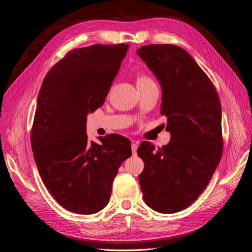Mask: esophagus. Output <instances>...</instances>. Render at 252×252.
<instances>
[{
  "mask_svg": "<svg viewBox=\"0 0 252 252\" xmlns=\"http://www.w3.org/2000/svg\"><path fill=\"white\" fill-rule=\"evenodd\" d=\"M138 143H135V142H133L132 143V145H131V150H132V154L133 155H136V150H138Z\"/></svg>",
  "mask_w": 252,
  "mask_h": 252,
  "instance_id": "obj_1",
  "label": "esophagus"
}]
</instances>
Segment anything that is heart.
Masks as SVG:
<instances>
[{
	"mask_svg": "<svg viewBox=\"0 0 252 252\" xmlns=\"http://www.w3.org/2000/svg\"><path fill=\"white\" fill-rule=\"evenodd\" d=\"M152 81L148 79L147 77H140L138 79V84H146V83H151Z\"/></svg>",
	"mask_w": 252,
	"mask_h": 252,
	"instance_id": "1",
	"label": "heart"
}]
</instances>
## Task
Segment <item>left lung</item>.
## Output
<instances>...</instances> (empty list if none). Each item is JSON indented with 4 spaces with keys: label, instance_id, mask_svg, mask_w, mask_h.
Masks as SVG:
<instances>
[{
    "label": "left lung",
    "instance_id": "8db88e82",
    "mask_svg": "<svg viewBox=\"0 0 252 252\" xmlns=\"http://www.w3.org/2000/svg\"><path fill=\"white\" fill-rule=\"evenodd\" d=\"M162 88L161 114L167 117L170 142L156 150L141 143L139 175L143 199L159 213L191 205L215 173L223 152L222 109L213 84L193 58L170 44L136 50Z\"/></svg>",
    "mask_w": 252,
    "mask_h": 252
}]
</instances>
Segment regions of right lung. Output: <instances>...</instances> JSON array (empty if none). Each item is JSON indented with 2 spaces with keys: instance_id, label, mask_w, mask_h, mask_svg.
I'll list each match as a JSON object with an SVG mask.
<instances>
[{
  "instance_id": "obj_1",
  "label": "right lung",
  "mask_w": 252,
  "mask_h": 252,
  "mask_svg": "<svg viewBox=\"0 0 252 252\" xmlns=\"http://www.w3.org/2000/svg\"><path fill=\"white\" fill-rule=\"evenodd\" d=\"M128 44L69 51L45 77L32 130L33 158L56 201L79 215H94L108 204L121 164L131 143L119 134L89 142L88 113L104 104L126 56Z\"/></svg>"
}]
</instances>
